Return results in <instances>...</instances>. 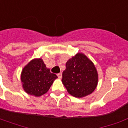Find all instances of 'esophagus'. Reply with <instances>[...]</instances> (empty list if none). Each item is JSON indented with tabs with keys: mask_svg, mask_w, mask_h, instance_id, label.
Listing matches in <instances>:
<instances>
[{
	"mask_svg": "<svg viewBox=\"0 0 128 128\" xmlns=\"http://www.w3.org/2000/svg\"><path fill=\"white\" fill-rule=\"evenodd\" d=\"M57 76H58V77L59 78H62V72H60V73H58V74H57Z\"/></svg>",
	"mask_w": 128,
	"mask_h": 128,
	"instance_id": "esophagus-1",
	"label": "esophagus"
}]
</instances>
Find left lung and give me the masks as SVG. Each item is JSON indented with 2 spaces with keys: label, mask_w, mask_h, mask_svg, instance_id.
<instances>
[{
  "label": "left lung",
  "mask_w": 128,
  "mask_h": 128,
  "mask_svg": "<svg viewBox=\"0 0 128 128\" xmlns=\"http://www.w3.org/2000/svg\"><path fill=\"white\" fill-rule=\"evenodd\" d=\"M62 82L70 95L83 98L95 90L98 74L92 61L84 54L78 52L66 62Z\"/></svg>",
  "instance_id": "left-lung-1"
}]
</instances>
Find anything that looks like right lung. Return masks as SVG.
<instances>
[{
  "label": "right lung",
  "instance_id": "1",
  "mask_svg": "<svg viewBox=\"0 0 128 128\" xmlns=\"http://www.w3.org/2000/svg\"><path fill=\"white\" fill-rule=\"evenodd\" d=\"M58 76L50 72L42 58H34L23 68L20 79L28 94L39 97L46 94Z\"/></svg>",
  "mask_w": 128,
  "mask_h": 128
}]
</instances>
